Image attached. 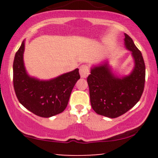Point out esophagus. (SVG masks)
Here are the masks:
<instances>
[{"mask_svg": "<svg viewBox=\"0 0 158 158\" xmlns=\"http://www.w3.org/2000/svg\"><path fill=\"white\" fill-rule=\"evenodd\" d=\"M79 73L81 78H86L90 74L89 67L86 64H82L79 69Z\"/></svg>", "mask_w": 158, "mask_h": 158, "instance_id": "obj_1", "label": "esophagus"}]
</instances>
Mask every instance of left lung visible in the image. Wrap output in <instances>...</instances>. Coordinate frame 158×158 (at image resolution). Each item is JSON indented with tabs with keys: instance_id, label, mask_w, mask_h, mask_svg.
Instances as JSON below:
<instances>
[{
	"instance_id": "obj_1",
	"label": "left lung",
	"mask_w": 158,
	"mask_h": 158,
	"mask_svg": "<svg viewBox=\"0 0 158 158\" xmlns=\"http://www.w3.org/2000/svg\"><path fill=\"white\" fill-rule=\"evenodd\" d=\"M125 44L135 61L133 71L123 79L114 77L108 64L91 69L87 78L92 108L99 115L116 118L137 104L145 86L146 67L141 52L129 35L125 34Z\"/></svg>"
}]
</instances>
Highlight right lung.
Instances as JSON below:
<instances>
[{"label": "right lung", "instance_id": "add662e5", "mask_svg": "<svg viewBox=\"0 0 158 158\" xmlns=\"http://www.w3.org/2000/svg\"><path fill=\"white\" fill-rule=\"evenodd\" d=\"M24 41L13 61V87L18 99L27 110L41 117H50L64 111L70 94L80 75L79 69L50 81L29 77L23 61Z\"/></svg>", "mask_w": 158, "mask_h": 158}]
</instances>
